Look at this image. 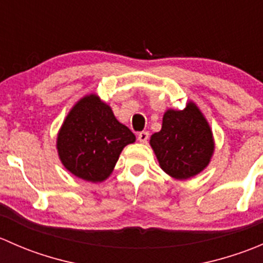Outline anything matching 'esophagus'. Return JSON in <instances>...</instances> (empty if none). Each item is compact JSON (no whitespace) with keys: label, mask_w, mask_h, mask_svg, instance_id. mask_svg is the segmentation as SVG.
I'll use <instances>...</instances> for the list:
<instances>
[{"label":"esophagus","mask_w":263,"mask_h":263,"mask_svg":"<svg viewBox=\"0 0 263 263\" xmlns=\"http://www.w3.org/2000/svg\"><path fill=\"white\" fill-rule=\"evenodd\" d=\"M137 140H139L140 142H142V144H145V142H147V140H148V132H146V131L140 132V134L137 135Z\"/></svg>","instance_id":"esophagus-1"}]
</instances>
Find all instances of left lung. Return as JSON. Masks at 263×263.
<instances>
[{
  "instance_id": "8db88e82",
  "label": "left lung",
  "mask_w": 263,
  "mask_h": 263,
  "mask_svg": "<svg viewBox=\"0 0 263 263\" xmlns=\"http://www.w3.org/2000/svg\"><path fill=\"white\" fill-rule=\"evenodd\" d=\"M160 168L172 178L184 181L208 168L215 151L208 119L192 100L183 110L169 108L159 132L150 137Z\"/></svg>"
}]
</instances>
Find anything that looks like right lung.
Listing matches in <instances>:
<instances>
[{
    "instance_id": "obj_1",
    "label": "right lung",
    "mask_w": 263,
    "mask_h": 263,
    "mask_svg": "<svg viewBox=\"0 0 263 263\" xmlns=\"http://www.w3.org/2000/svg\"><path fill=\"white\" fill-rule=\"evenodd\" d=\"M136 136L95 92L79 99L57 134L58 158L78 178L100 183L112 174L124 146Z\"/></svg>"
}]
</instances>
